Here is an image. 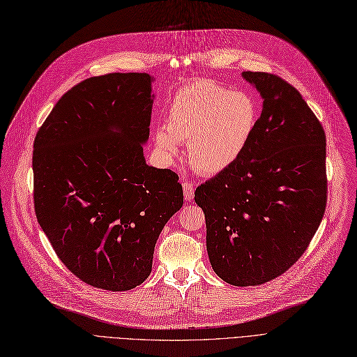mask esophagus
<instances>
[{
  "label": "esophagus",
  "mask_w": 357,
  "mask_h": 357,
  "mask_svg": "<svg viewBox=\"0 0 357 357\" xmlns=\"http://www.w3.org/2000/svg\"><path fill=\"white\" fill-rule=\"evenodd\" d=\"M182 188H183V199L187 202H191L194 199V185L190 181H183L182 183Z\"/></svg>",
  "instance_id": "1"
}]
</instances>
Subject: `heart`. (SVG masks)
Masks as SVG:
<instances>
[{"label":"heart","mask_w":357,"mask_h":357,"mask_svg":"<svg viewBox=\"0 0 357 357\" xmlns=\"http://www.w3.org/2000/svg\"><path fill=\"white\" fill-rule=\"evenodd\" d=\"M259 116V102L250 92L204 79L176 92L166 126L155 130V142L163 154L174 157L178 142L188 141L191 166L204 175H216L240 160Z\"/></svg>","instance_id":"obj_1"}]
</instances>
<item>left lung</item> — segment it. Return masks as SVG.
<instances>
[{"label": "left lung", "mask_w": 357, "mask_h": 357, "mask_svg": "<svg viewBox=\"0 0 357 357\" xmlns=\"http://www.w3.org/2000/svg\"><path fill=\"white\" fill-rule=\"evenodd\" d=\"M263 97L240 160L197 187L206 247L219 278L266 284L303 256L326 207V138L300 92L278 75L244 72Z\"/></svg>", "instance_id": "8db88e82"}]
</instances>
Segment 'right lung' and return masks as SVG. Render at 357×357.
I'll list each match as a JSON object with an SVG mask.
<instances>
[{"mask_svg": "<svg viewBox=\"0 0 357 357\" xmlns=\"http://www.w3.org/2000/svg\"><path fill=\"white\" fill-rule=\"evenodd\" d=\"M151 76L88 77L57 101L33 141V206L76 278L126 291L149 278L154 247L183 204L179 176L145 163Z\"/></svg>", "mask_w": 357, "mask_h": 357, "instance_id": "1", "label": "right lung"}]
</instances>
